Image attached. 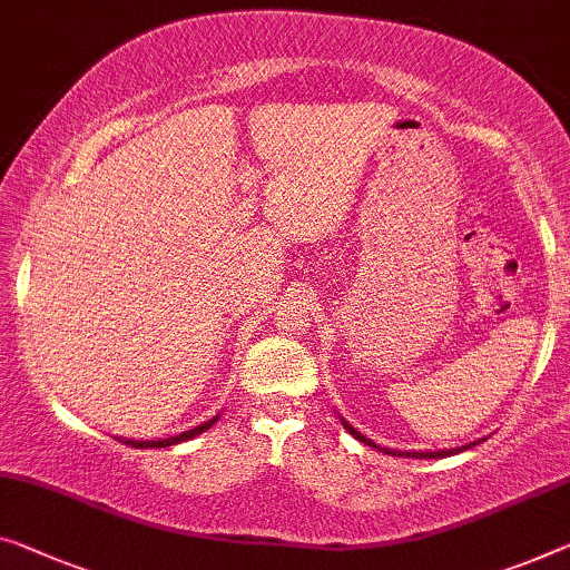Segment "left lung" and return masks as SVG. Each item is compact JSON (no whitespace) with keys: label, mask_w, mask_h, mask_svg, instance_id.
Masks as SVG:
<instances>
[{"label":"left lung","mask_w":570,"mask_h":570,"mask_svg":"<svg viewBox=\"0 0 570 570\" xmlns=\"http://www.w3.org/2000/svg\"><path fill=\"white\" fill-rule=\"evenodd\" d=\"M341 425L346 428L348 433H352L356 441H362L364 445H372V449H376V451H382V453H390V456H410V459H445V456H453V453H459V451H466V449H471V445H476V443H481L484 441V438H479V441H471V443H466V445H456V449H443V451H392V449H380V445H376L372 438H366V435H362L356 431L354 425H348L344 417H341Z\"/></svg>","instance_id":"1"}]
</instances>
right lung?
Returning <instances> with one entry per match:
<instances>
[{
	"instance_id": "obj_1",
	"label": "right lung",
	"mask_w": 570,
	"mask_h": 570,
	"mask_svg": "<svg viewBox=\"0 0 570 570\" xmlns=\"http://www.w3.org/2000/svg\"><path fill=\"white\" fill-rule=\"evenodd\" d=\"M218 420V415H214L212 420H206V423H200L196 428H190V431H183L178 435H170V438H163V441H132V438H119L121 443L127 445H135V449H165V445H175V443H183V441H190V438L200 435L204 431H208L214 423Z\"/></svg>"
}]
</instances>
